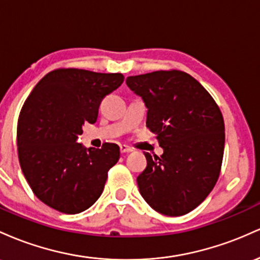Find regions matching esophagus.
Here are the masks:
<instances>
[{"label": "esophagus", "instance_id": "1", "mask_svg": "<svg viewBox=\"0 0 260 260\" xmlns=\"http://www.w3.org/2000/svg\"><path fill=\"white\" fill-rule=\"evenodd\" d=\"M120 152L121 153H130V152H133V148L131 147H129V146H126V145H121L120 146Z\"/></svg>", "mask_w": 260, "mask_h": 260}]
</instances>
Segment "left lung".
<instances>
[{
  "label": "left lung",
  "mask_w": 260,
  "mask_h": 260,
  "mask_svg": "<svg viewBox=\"0 0 260 260\" xmlns=\"http://www.w3.org/2000/svg\"><path fill=\"white\" fill-rule=\"evenodd\" d=\"M126 84L145 103L146 125L163 148L161 157L145 153L147 167L136 179L140 194L159 214H188L205 200L220 176L222 114L209 92L185 72L130 76Z\"/></svg>",
  "instance_id": "obj_1"
}]
</instances>
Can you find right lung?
<instances>
[{
    "mask_svg": "<svg viewBox=\"0 0 260 260\" xmlns=\"http://www.w3.org/2000/svg\"><path fill=\"white\" fill-rule=\"evenodd\" d=\"M124 82L121 74L78 69L49 72L20 110L17 146L20 168L44 204L65 214L91 208L103 193L108 171L120 158L115 144L84 147V122L97 121L102 99Z\"/></svg>",
    "mask_w": 260,
    "mask_h": 260,
    "instance_id": "right-lung-1",
    "label": "right lung"
}]
</instances>
